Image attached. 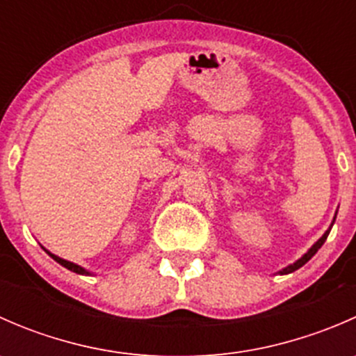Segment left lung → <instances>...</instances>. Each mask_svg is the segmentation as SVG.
<instances>
[{"mask_svg":"<svg viewBox=\"0 0 356 356\" xmlns=\"http://www.w3.org/2000/svg\"><path fill=\"white\" fill-rule=\"evenodd\" d=\"M336 213H337V211H336ZM334 218H336V217H334ZM332 224H334V220H332ZM332 224H331V227H329L327 231L324 232V236H322V238L318 239V241L315 243V245L312 246L310 250H308L307 253H305L303 257L300 258V260H296V261H294V264H291V265H288V267H286V268H282V270L279 272V274H282V275H284V274H291V272H294V270H298V268H300V267H303V265L307 264V261L310 260V258L314 257V254L317 253L318 250H321V246L324 245V243H325V239H327V236H329V232H331V229H332Z\"/></svg>","mask_w":356,"mask_h":356,"instance_id":"left-lung-1","label":"left lung"}]
</instances>
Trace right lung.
I'll return each mask as SVG.
<instances>
[{
    "instance_id": "obj_1",
    "label": "right lung",
    "mask_w": 356,
    "mask_h": 356,
    "mask_svg": "<svg viewBox=\"0 0 356 356\" xmlns=\"http://www.w3.org/2000/svg\"><path fill=\"white\" fill-rule=\"evenodd\" d=\"M48 254L49 257L53 258V260L55 261H58L60 265H63V267L65 268H68V270H72V272H75V274H82V275H89V272L86 270V268H82V267H79V265H75V264H72V261H67V260H63V258H60V257H56V254H53V253H49L48 251Z\"/></svg>"
}]
</instances>
